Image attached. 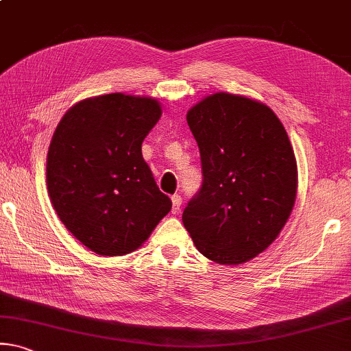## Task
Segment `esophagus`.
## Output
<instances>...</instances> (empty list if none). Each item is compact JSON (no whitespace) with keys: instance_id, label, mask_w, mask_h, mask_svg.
<instances>
[{"instance_id":"34e87169","label":"esophagus","mask_w":351,"mask_h":351,"mask_svg":"<svg viewBox=\"0 0 351 351\" xmlns=\"http://www.w3.org/2000/svg\"><path fill=\"white\" fill-rule=\"evenodd\" d=\"M182 204V198L180 195H173L171 197V214H178L181 209Z\"/></svg>"}]
</instances>
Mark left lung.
<instances>
[{"instance_id":"1","label":"left lung","mask_w":351,"mask_h":351,"mask_svg":"<svg viewBox=\"0 0 351 351\" xmlns=\"http://www.w3.org/2000/svg\"><path fill=\"white\" fill-rule=\"evenodd\" d=\"M202 156L203 184L182 223L199 253L237 265L280 234L297 197V160L269 106L219 92L187 112Z\"/></svg>"}]
</instances>
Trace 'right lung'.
Listing matches in <instances>:
<instances>
[{
	"instance_id": "add662e5",
	"label": "right lung",
	"mask_w": 351,
	"mask_h": 351,
	"mask_svg": "<svg viewBox=\"0 0 351 351\" xmlns=\"http://www.w3.org/2000/svg\"><path fill=\"white\" fill-rule=\"evenodd\" d=\"M160 114L158 99L109 93L71 106L56 126L48 195L66 230L93 253L134 252L170 213L142 156Z\"/></svg>"
}]
</instances>
